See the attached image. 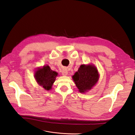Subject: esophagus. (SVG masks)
<instances>
[{
  "label": "esophagus",
  "instance_id": "esophagus-1",
  "mask_svg": "<svg viewBox=\"0 0 135 135\" xmlns=\"http://www.w3.org/2000/svg\"><path fill=\"white\" fill-rule=\"evenodd\" d=\"M62 74L63 75H67L68 74V70L66 68H64L62 71Z\"/></svg>",
  "mask_w": 135,
  "mask_h": 135
}]
</instances>
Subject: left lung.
<instances>
[{
  "label": "left lung",
  "mask_w": 135,
  "mask_h": 135,
  "mask_svg": "<svg viewBox=\"0 0 135 135\" xmlns=\"http://www.w3.org/2000/svg\"><path fill=\"white\" fill-rule=\"evenodd\" d=\"M99 78L97 69L91 65H81L78 71L73 76V79L80 93L91 89L97 83Z\"/></svg>",
  "instance_id": "8db88e82"
}]
</instances>
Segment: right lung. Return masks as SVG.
Listing matches in <instances>:
<instances>
[{
  "instance_id": "add662e5",
  "label": "right lung",
  "mask_w": 135,
  "mask_h": 135,
  "mask_svg": "<svg viewBox=\"0 0 135 135\" xmlns=\"http://www.w3.org/2000/svg\"><path fill=\"white\" fill-rule=\"evenodd\" d=\"M58 73L52 71L50 66L46 65L43 68L39 69L35 71V78L38 83L46 90L49 91L52 88L53 83L57 76Z\"/></svg>"
}]
</instances>
